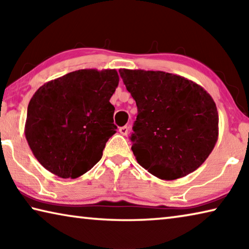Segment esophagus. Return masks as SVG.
<instances>
[{"label": "esophagus", "instance_id": "34e87169", "mask_svg": "<svg viewBox=\"0 0 249 249\" xmlns=\"http://www.w3.org/2000/svg\"><path fill=\"white\" fill-rule=\"evenodd\" d=\"M128 127L127 126H123V127H121L120 128V133L122 134V135H124V136H126V135L128 134Z\"/></svg>", "mask_w": 249, "mask_h": 249}]
</instances>
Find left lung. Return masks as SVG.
<instances>
[{"label":"left lung","mask_w":249,"mask_h":249,"mask_svg":"<svg viewBox=\"0 0 249 249\" xmlns=\"http://www.w3.org/2000/svg\"><path fill=\"white\" fill-rule=\"evenodd\" d=\"M119 71L137 105L130 136L137 162L162 180L196 170L218 137V113L212 96L199 84L174 73Z\"/></svg>","instance_id":"8db88e82"}]
</instances>
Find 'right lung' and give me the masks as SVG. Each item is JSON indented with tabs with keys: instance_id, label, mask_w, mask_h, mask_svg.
Masks as SVG:
<instances>
[{
	"instance_id": "right-lung-1",
	"label": "right lung",
	"mask_w": 249,
	"mask_h": 249,
	"mask_svg": "<svg viewBox=\"0 0 249 249\" xmlns=\"http://www.w3.org/2000/svg\"><path fill=\"white\" fill-rule=\"evenodd\" d=\"M115 69H81L41 86L29 101L25 136L52 174L78 178L102 157L116 133L109 99L119 86Z\"/></svg>"
}]
</instances>
